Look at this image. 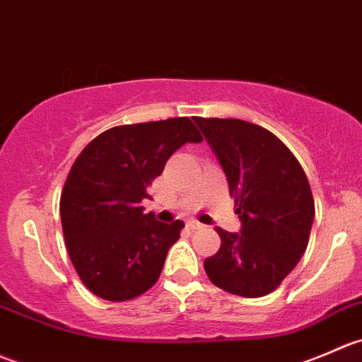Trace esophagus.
I'll use <instances>...</instances> for the list:
<instances>
[{
    "instance_id": "obj_1",
    "label": "esophagus",
    "mask_w": 362,
    "mask_h": 362,
    "mask_svg": "<svg viewBox=\"0 0 362 362\" xmlns=\"http://www.w3.org/2000/svg\"><path fill=\"white\" fill-rule=\"evenodd\" d=\"M186 225H188L192 230H199V228L204 227V225L200 223V221H197V220H188V221H186Z\"/></svg>"
}]
</instances>
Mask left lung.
Segmentation results:
<instances>
[{
	"label": "left lung",
	"instance_id": "8db88e82",
	"mask_svg": "<svg viewBox=\"0 0 362 362\" xmlns=\"http://www.w3.org/2000/svg\"><path fill=\"white\" fill-rule=\"evenodd\" d=\"M235 200L241 230L218 227L221 246L204 260L216 287L262 298L298 266L308 246L315 202L303 167L287 146L259 124L195 117Z\"/></svg>",
	"mask_w": 362,
	"mask_h": 362
}]
</instances>
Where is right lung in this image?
Wrapping results in <instances>:
<instances>
[{"label": "right lung", "instance_id": "obj_1", "mask_svg": "<svg viewBox=\"0 0 362 362\" xmlns=\"http://www.w3.org/2000/svg\"><path fill=\"white\" fill-rule=\"evenodd\" d=\"M200 141L188 117H170L114 127L82 149L59 213L68 255L93 294L119 303L156 284L185 223H162L141 202L167 160L186 142Z\"/></svg>", "mask_w": 362, "mask_h": 362}]
</instances>
